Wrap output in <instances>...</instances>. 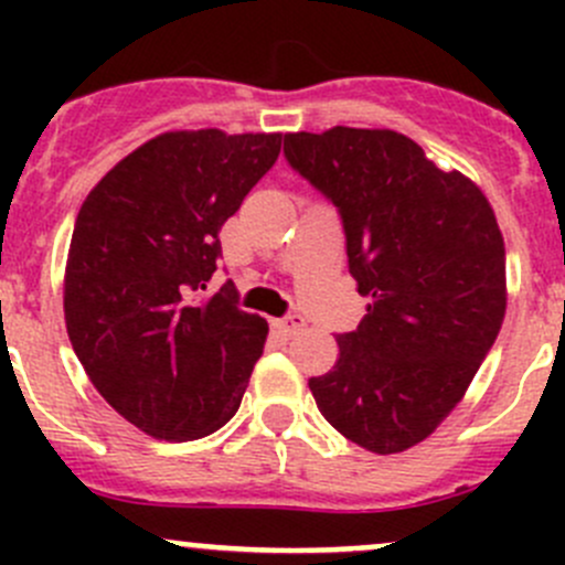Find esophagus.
<instances>
[{
  "mask_svg": "<svg viewBox=\"0 0 565 565\" xmlns=\"http://www.w3.org/2000/svg\"><path fill=\"white\" fill-rule=\"evenodd\" d=\"M303 324H306L303 317H300V315H289V317L278 319L276 328L281 330L284 335H295V333H300V330H303Z\"/></svg>",
  "mask_w": 565,
  "mask_h": 565,
  "instance_id": "obj_1",
  "label": "esophagus"
}]
</instances>
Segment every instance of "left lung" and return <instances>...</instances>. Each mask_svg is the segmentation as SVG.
Segmentation results:
<instances>
[{"mask_svg":"<svg viewBox=\"0 0 565 565\" xmlns=\"http://www.w3.org/2000/svg\"><path fill=\"white\" fill-rule=\"evenodd\" d=\"M284 156L339 207L350 273L369 298L339 361L311 377L319 413L372 454L431 435L465 396L505 317V246L492 204L404 134H287Z\"/></svg>","mask_w":565,"mask_h":565,"instance_id":"1","label":"left lung"}]
</instances>
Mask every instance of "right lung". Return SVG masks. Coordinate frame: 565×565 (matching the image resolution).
<instances>
[{
    "label": "right lung",
    "mask_w": 565,
    "mask_h": 565,
    "mask_svg": "<svg viewBox=\"0 0 565 565\" xmlns=\"http://www.w3.org/2000/svg\"><path fill=\"white\" fill-rule=\"evenodd\" d=\"M281 152V134L169 130L84 199L65 265V324L100 396L156 440L213 435L241 407L267 322L235 284L204 295L218 232Z\"/></svg>",
    "instance_id": "obj_1"
}]
</instances>
